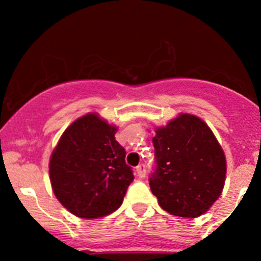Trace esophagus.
<instances>
[{"label":"esophagus","mask_w":261,"mask_h":261,"mask_svg":"<svg viewBox=\"0 0 261 261\" xmlns=\"http://www.w3.org/2000/svg\"><path fill=\"white\" fill-rule=\"evenodd\" d=\"M136 173H137V175H139V178H145V176H146L145 164H140V166H137Z\"/></svg>","instance_id":"1"}]
</instances>
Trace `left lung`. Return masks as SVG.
Here are the masks:
<instances>
[{
  "instance_id": "left-lung-1",
  "label": "left lung",
  "mask_w": 261,
  "mask_h": 261,
  "mask_svg": "<svg viewBox=\"0 0 261 261\" xmlns=\"http://www.w3.org/2000/svg\"><path fill=\"white\" fill-rule=\"evenodd\" d=\"M157 169L149 178L152 194L174 216H201L222 194L226 155L211 128L199 116L180 113L154 127Z\"/></svg>"
}]
</instances>
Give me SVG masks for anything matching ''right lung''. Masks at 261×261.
Segmentation results:
<instances>
[{"instance_id":"obj_1","label":"right lung","mask_w":261,"mask_h":261,"mask_svg":"<svg viewBox=\"0 0 261 261\" xmlns=\"http://www.w3.org/2000/svg\"><path fill=\"white\" fill-rule=\"evenodd\" d=\"M116 131L97 113H88L66 128L54 148L49 162L53 191L74 216L99 218L121 206L134 174Z\"/></svg>"}]
</instances>
